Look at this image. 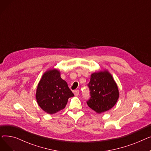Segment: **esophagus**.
<instances>
[{
    "label": "esophagus",
    "mask_w": 151,
    "mask_h": 151,
    "mask_svg": "<svg viewBox=\"0 0 151 151\" xmlns=\"http://www.w3.org/2000/svg\"><path fill=\"white\" fill-rule=\"evenodd\" d=\"M73 93L75 94V96H78V95H79V93H80V91H79V90H75V91H73Z\"/></svg>",
    "instance_id": "esophagus-1"
}]
</instances>
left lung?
I'll return each instance as SVG.
<instances>
[{"mask_svg":"<svg viewBox=\"0 0 151 151\" xmlns=\"http://www.w3.org/2000/svg\"><path fill=\"white\" fill-rule=\"evenodd\" d=\"M91 93L87 104L97 113L111 109L119 97L117 84L108 70L93 73L88 84Z\"/></svg>","mask_w":151,"mask_h":151,"instance_id":"obj_1","label":"left lung"}]
</instances>
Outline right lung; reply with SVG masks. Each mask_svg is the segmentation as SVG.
I'll return each mask as SVG.
<instances>
[{
	"instance_id": "right-lung-1",
	"label": "right lung",
	"mask_w": 151,
	"mask_h": 151,
	"mask_svg": "<svg viewBox=\"0 0 151 151\" xmlns=\"http://www.w3.org/2000/svg\"><path fill=\"white\" fill-rule=\"evenodd\" d=\"M35 96L40 107L46 113L52 114L64 108L68 99L74 94L67 82L61 78L60 71L52 68L43 75Z\"/></svg>"
}]
</instances>
